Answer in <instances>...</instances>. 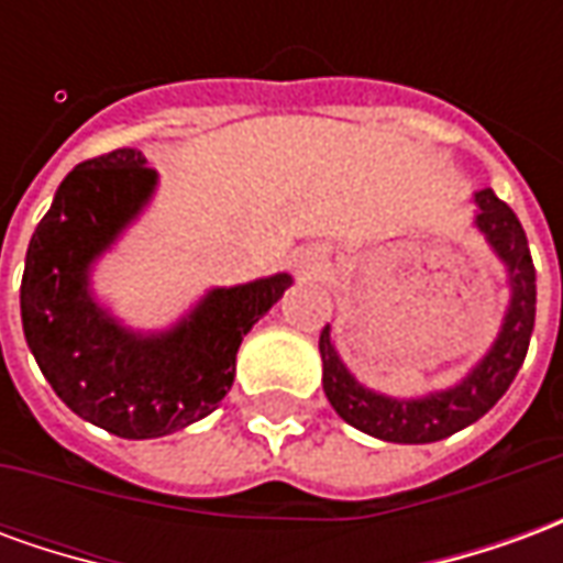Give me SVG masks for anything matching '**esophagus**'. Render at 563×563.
I'll use <instances>...</instances> for the list:
<instances>
[{
  "label": "esophagus",
  "instance_id": "1",
  "mask_svg": "<svg viewBox=\"0 0 563 563\" xmlns=\"http://www.w3.org/2000/svg\"><path fill=\"white\" fill-rule=\"evenodd\" d=\"M319 271H322V262H319L313 253H307V256L298 258V274L305 277V280H310V277H317Z\"/></svg>",
  "mask_w": 563,
  "mask_h": 563
}]
</instances>
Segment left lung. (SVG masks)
Listing matches in <instances>:
<instances>
[{
    "label": "left lung",
    "instance_id": "obj_1",
    "mask_svg": "<svg viewBox=\"0 0 563 563\" xmlns=\"http://www.w3.org/2000/svg\"><path fill=\"white\" fill-rule=\"evenodd\" d=\"M476 205H479L476 225L488 238V244L495 246L497 256L507 262L509 286H512V301L495 346L455 389L434 391L419 401H398L355 383L353 374L338 358L331 329L325 325L319 331L322 389L343 422H350L358 431L389 443H434L483 419L504 398L509 383L519 374L528 355L533 313H537V271H533L525 229L507 201H500L492 189H483L476 192Z\"/></svg>",
    "mask_w": 563,
    "mask_h": 563
}]
</instances>
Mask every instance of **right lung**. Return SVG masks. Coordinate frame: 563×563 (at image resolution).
Wrapping results in <instances>:
<instances>
[{
	"label": "right lung",
	"instance_id": "right-lung-1",
	"mask_svg": "<svg viewBox=\"0 0 563 563\" xmlns=\"http://www.w3.org/2000/svg\"><path fill=\"white\" fill-rule=\"evenodd\" d=\"M156 186L144 153L80 162L59 184L26 250L23 334L54 391L80 419L126 440L180 431L213 413L234 383L244 334L292 277L213 289L174 331L141 338L90 298V265L135 220Z\"/></svg>",
	"mask_w": 563,
	"mask_h": 563
}]
</instances>
